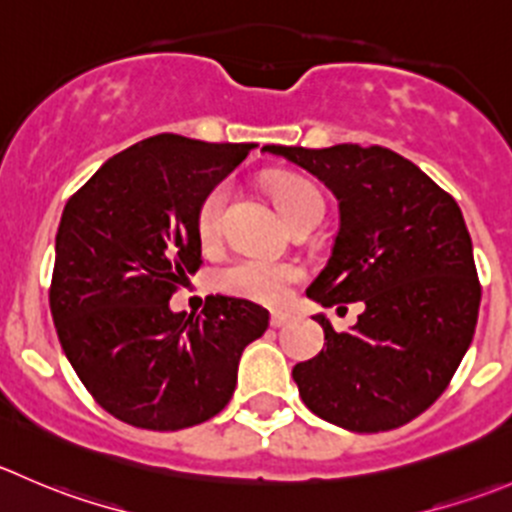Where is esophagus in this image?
<instances>
[{"instance_id":"34e87169","label":"esophagus","mask_w":512,"mask_h":512,"mask_svg":"<svg viewBox=\"0 0 512 512\" xmlns=\"http://www.w3.org/2000/svg\"><path fill=\"white\" fill-rule=\"evenodd\" d=\"M287 322H290V315H287V312H272V317H270L272 327H282V325H287Z\"/></svg>"}]
</instances>
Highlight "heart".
<instances>
[{"mask_svg": "<svg viewBox=\"0 0 512 512\" xmlns=\"http://www.w3.org/2000/svg\"><path fill=\"white\" fill-rule=\"evenodd\" d=\"M270 195L277 210L282 212L290 227L310 220L322 212V197L310 182L300 177L282 175L270 182ZM230 202V187L217 185L205 195L197 207V237L202 245H217L225 227V210ZM302 280V270L292 262H272L262 257H237L230 265L220 270L222 290L227 295L242 297V300L257 302V305L277 307L287 302L292 285Z\"/></svg>", "mask_w": 512, "mask_h": 512, "instance_id": "1", "label": "heart"}]
</instances>
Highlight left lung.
<instances>
[{
	"mask_svg": "<svg viewBox=\"0 0 512 512\" xmlns=\"http://www.w3.org/2000/svg\"><path fill=\"white\" fill-rule=\"evenodd\" d=\"M325 182L340 230L307 287L322 307L365 305L350 332L325 315V347L292 377L317 418L352 433L410 423L443 395L473 342L480 282L458 202L388 147H262Z\"/></svg>",
	"mask_w": 512,
	"mask_h": 512,
	"instance_id": "obj_1",
	"label": "left lung"
}]
</instances>
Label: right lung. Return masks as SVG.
I'll return each mask as SVG.
<instances>
[{"label": "right lung", "instance_id": "obj_1", "mask_svg": "<svg viewBox=\"0 0 512 512\" xmlns=\"http://www.w3.org/2000/svg\"><path fill=\"white\" fill-rule=\"evenodd\" d=\"M255 147L155 135L109 157L64 205L52 320L84 388L122 423L182 430L215 418L242 350L270 325L240 297L210 295L202 315L170 310L202 265L197 207Z\"/></svg>", "mask_w": 512, "mask_h": 512}]
</instances>
